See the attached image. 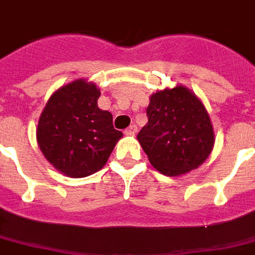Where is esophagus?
I'll list each match as a JSON object with an SVG mask.
<instances>
[{"instance_id":"34e87169","label":"esophagus","mask_w":255,"mask_h":255,"mask_svg":"<svg viewBox=\"0 0 255 255\" xmlns=\"http://www.w3.org/2000/svg\"><path fill=\"white\" fill-rule=\"evenodd\" d=\"M136 132H137V127H136V126L133 124V126H129V127H128L127 129L124 131V133L132 136V134H136Z\"/></svg>"}]
</instances>
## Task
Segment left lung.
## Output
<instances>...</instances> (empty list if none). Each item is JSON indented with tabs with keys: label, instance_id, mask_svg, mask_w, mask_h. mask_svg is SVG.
Segmentation results:
<instances>
[{
	"label": "left lung",
	"instance_id": "1",
	"mask_svg": "<svg viewBox=\"0 0 255 255\" xmlns=\"http://www.w3.org/2000/svg\"><path fill=\"white\" fill-rule=\"evenodd\" d=\"M148 123L137 140L149 162L161 174L179 177L195 170L215 145L211 118L195 93L183 85L149 97Z\"/></svg>",
	"mask_w": 255,
	"mask_h": 255
}]
</instances>
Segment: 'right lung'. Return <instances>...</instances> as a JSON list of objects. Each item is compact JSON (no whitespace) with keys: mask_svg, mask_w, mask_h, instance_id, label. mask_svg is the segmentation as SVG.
Returning <instances> with one entry per match:
<instances>
[{"mask_svg":"<svg viewBox=\"0 0 255 255\" xmlns=\"http://www.w3.org/2000/svg\"><path fill=\"white\" fill-rule=\"evenodd\" d=\"M101 92L92 81L78 78L49 97L39 118L36 141L56 170L84 178L101 170L123 136L113 115L98 107Z\"/></svg>","mask_w":255,"mask_h":255,"instance_id":"add662e5","label":"right lung"}]
</instances>
